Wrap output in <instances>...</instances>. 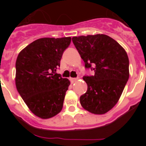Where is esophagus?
<instances>
[{
  "mask_svg": "<svg viewBox=\"0 0 146 146\" xmlns=\"http://www.w3.org/2000/svg\"><path fill=\"white\" fill-rule=\"evenodd\" d=\"M70 80H71V82L73 83V82H76V81L77 80V78H70Z\"/></svg>",
  "mask_w": 146,
  "mask_h": 146,
  "instance_id": "esophagus-1",
  "label": "esophagus"
}]
</instances>
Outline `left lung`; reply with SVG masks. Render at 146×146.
Here are the masks:
<instances>
[{
  "label": "left lung",
  "mask_w": 146,
  "mask_h": 146,
  "mask_svg": "<svg viewBox=\"0 0 146 146\" xmlns=\"http://www.w3.org/2000/svg\"><path fill=\"white\" fill-rule=\"evenodd\" d=\"M86 68L94 76H85L88 90L80 102L86 110L103 115L117 104L129 77V58L123 47L104 34L72 37Z\"/></svg>",
  "instance_id": "left-lung-1"
}]
</instances>
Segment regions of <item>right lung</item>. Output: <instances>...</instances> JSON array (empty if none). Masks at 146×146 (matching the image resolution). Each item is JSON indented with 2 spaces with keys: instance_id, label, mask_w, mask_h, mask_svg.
Instances as JSON below:
<instances>
[{
  "instance_id": "1",
  "label": "right lung",
  "mask_w": 146,
  "mask_h": 146,
  "mask_svg": "<svg viewBox=\"0 0 146 146\" xmlns=\"http://www.w3.org/2000/svg\"><path fill=\"white\" fill-rule=\"evenodd\" d=\"M71 37L41 38L22 50L16 60L15 84L35 115L52 118L61 111L70 81L55 73Z\"/></svg>"
}]
</instances>
